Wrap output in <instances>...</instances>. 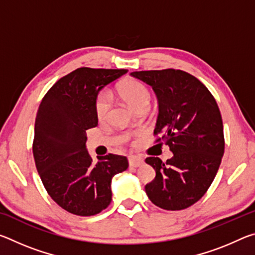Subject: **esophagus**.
<instances>
[{"label":"esophagus","instance_id":"obj_1","mask_svg":"<svg viewBox=\"0 0 255 255\" xmlns=\"http://www.w3.org/2000/svg\"><path fill=\"white\" fill-rule=\"evenodd\" d=\"M128 161L131 167H139L144 164V159L139 156H129Z\"/></svg>","mask_w":255,"mask_h":255}]
</instances>
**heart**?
I'll list each match as a JSON object with an SVG mask.
<instances>
[{
	"label": "heart",
	"mask_w": 255,
	"mask_h": 255,
	"mask_svg": "<svg viewBox=\"0 0 255 255\" xmlns=\"http://www.w3.org/2000/svg\"><path fill=\"white\" fill-rule=\"evenodd\" d=\"M117 92L119 97L130 106L133 110L148 109L152 94L147 86L138 80H127L119 84ZM110 109V97L107 92H101L96 99V114L97 117L103 120Z\"/></svg>",
	"instance_id": "heart-1"
}]
</instances>
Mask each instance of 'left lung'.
Listing matches in <instances>:
<instances>
[{
    "label": "left lung",
    "mask_w": 255,
    "mask_h": 255,
    "mask_svg": "<svg viewBox=\"0 0 255 255\" xmlns=\"http://www.w3.org/2000/svg\"><path fill=\"white\" fill-rule=\"evenodd\" d=\"M130 75L152 86L158 100L154 133L170 146L173 156L145 162L155 170V179L145 191L155 206L181 210L200 199L213 183L224 155L221 111L209 90L180 70L132 72Z\"/></svg>",
    "instance_id": "8db88e82"
}]
</instances>
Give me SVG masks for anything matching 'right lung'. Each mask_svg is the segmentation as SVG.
Returning a JSON list of instances; mask_svg holds the SVG:
<instances>
[{
	"label": "right lung",
	"instance_id": "add662e5",
	"mask_svg": "<svg viewBox=\"0 0 255 255\" xmlns=\"http://www.w3.org/2000/svg\"><path fill=\"white\" fill-rule=\"evenodd\" d=\"M127 70L81 67L46 93L37 112L32 152L48 195L71 214L93 216L110 205L111 180L128 169V159L109 154L94 162L86 130L98 126L96 99Z\"/></svg>",
	"mask_w": 255,
	"mask_h": 255
}]
</instances>
